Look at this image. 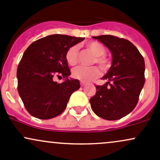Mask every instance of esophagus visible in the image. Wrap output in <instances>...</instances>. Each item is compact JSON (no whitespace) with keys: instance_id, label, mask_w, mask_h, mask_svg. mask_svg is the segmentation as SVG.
Returning <instances> with one entry per match:
<instances>
[{"instance_id":"1","label":"esophagus","mask_w":160,"mask_h":160,"mask_svg":"<svg viewBox=\"0 0 160 160\" xmlns=\"http://www.w3.org/2000/svg\"><path fill=\"white\" fill-rule=\"evenodd\" d=\"M85 85H86L85 82H81V86H82V87H84V86H85Z\"/></svg>"}]
</instances>
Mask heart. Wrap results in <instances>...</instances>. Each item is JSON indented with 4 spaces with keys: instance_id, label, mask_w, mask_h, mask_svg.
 I'll use <instances>...</instances> for the list:
<instances>
[{
    "instance_id": "b5f03b06",
    "label": "heart",
    "mask_w": 160,
    "mask_h": 160,
    "mask_svg": "<svg viewBox=\"0 0 160 160\" xmlns=\"http://www.w3.org/2000/svg\"><path fill=\"white\" fill-rule=\"evenodd\" d=\"M86 48L94 56L93 62H96L102 70L106 71L110 66V62L105 56L106 48L103 44L97 41H91L86 44ZM66 59L70 66L76 65L78 61V48L77 46H72L69 48L66 53ZM100 74V69L97 66H78L72 70V76L76 79L83 82H88L98 78Z\"/></svg>"
}]
</instances>
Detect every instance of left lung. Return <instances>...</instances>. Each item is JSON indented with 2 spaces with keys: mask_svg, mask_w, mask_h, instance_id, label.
Listing matches in <instances>:
<instances>
[{
  "mask_svg": "<svg viewBox=\"0 0 160 160\" xmlns=\"http://www.w3.org/2000/svg\"><path fill=\"white\" fill-rule=\"evenodd\" d=\"M105 45L112 57L110 66L97 85L90 99L94 113L107 120H117L130 113L137 105L145 82V63L142 55L132 42L113 35L92 37Z\"/></svg>",
  "mask_w": 160,
  "mask_h": 160,
  "instance_id": "8db88e82",
  "label": "left lung"
}]
</instances>
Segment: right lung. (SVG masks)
<instances>
[{"label": "right lung", "mask_w": 160, "mask_h": 160, "mask_svg": "<svg viewBox=\"0 0 160 160\" xmlns=\"http://www.w3.org/2000/svg\"><path fill=\"white\" fill-rule=\"evenodd\" d=\"M85 39L66 35H51L31 44L17 68L18 92L26 110L34 117L50 119L62 113L71 94L79 89L66 59L69 48ZM55 77L64 78L59 84Z\"/></svg>", "instance_id": "add662e5"}]
</instances>
